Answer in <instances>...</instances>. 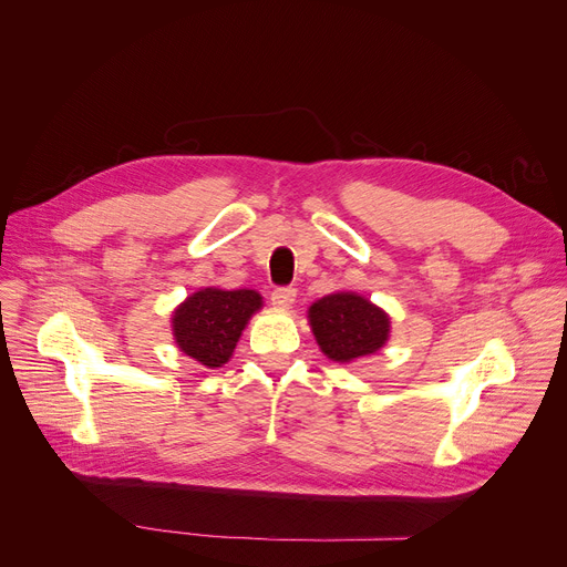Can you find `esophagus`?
I'll return each mask as SVG.
<instances>
[{"label": "esophagus", "instance_id": "1", "mask_svg": "<svg viewBox=\"0 0 567 567\" xmlns=\"http://www.w3.org/2000/svg\"><path fill=\"white\" fill-rule=\"evenodd\" d=\"M293 302H296V288L284 286V288L271 290V305L279 307V310H288V307Z\"/></svg>", "mask_w": 567, "mask_h": 567}]
</instances>
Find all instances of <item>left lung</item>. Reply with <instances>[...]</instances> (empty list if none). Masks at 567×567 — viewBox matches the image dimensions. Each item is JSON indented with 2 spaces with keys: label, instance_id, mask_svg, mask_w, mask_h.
<instances>
[{
  "label": "left lung",
  "instance_id": "left-lung-1",
  "mask_svg": "<svg viewBox=\"0 0 567 567\" xmlns=\"http://www.w3.org/2000/svg\"><path fill=\"white\" fill-rule=\"evenodd\" d=\"M307 321L321 352L338 364L375 354L390 340V315L354 290H338L310 305Z\"/></svg>",
  "mask_w": 567,
  "mask_h": 567
}]
</instances>
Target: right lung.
I'll return each mask as SVG.
<instances>
[{
  "mask_svg": "<svg viewBox=\"0 0 567 567\" xmlns=\"http://www.w3.org/2000/svg\"><path fill=\"white\" fill-rule=\"evenodd\" d=\"M262 310V296L250 288H198L173 312L177 348L198 364H227L250 317Z\"/></svg>",
  "mask_w": 567,
  "mask_h": 567,
  "instance_id": "obj_1",
  "label": "right lung"
}]
</instances>
